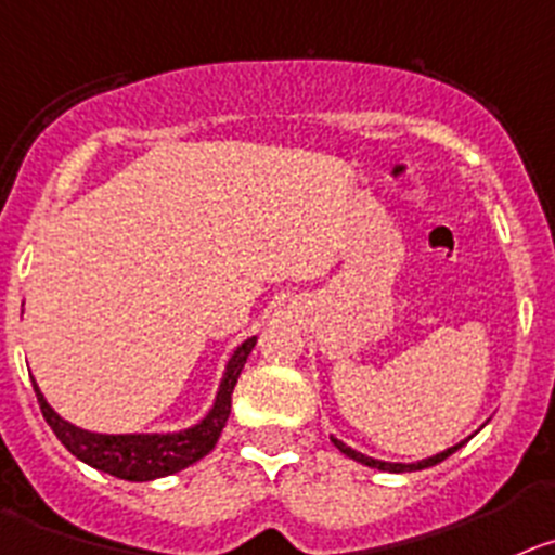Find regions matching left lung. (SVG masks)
<instances>
[{"mask_svg":"<svg viewBox=\"0 0 555 555\" xmlns=\"http://www.w3.org/2000/svg\"><path fill=\"white\" fill-rule=\"evenodd\" d=\"M331 441H334V447L339 449V452L345 454V457L356 460V463H361V465H370V468H377V470H388V474H411V470H422V468H429V465H438V463H443V460H447L449 454H454V452H457V449L463 447V443L468 441V438H465V441H460V443H454V447L443 449V452L433 454V457H427V460H416V463H386V460H375V457H366V454L356 452V449H350L348 443H345V441H339V438H334V435H331Z\"/></svg>","mask_w":555,"mask_h":555,"instance_id":"left-lung-1","label":"left lung"}]
</instances>
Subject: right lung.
<instances>
[{
	"label": "right lung",
	"mask_w": 555,
	"mask_h": 555,
	"mask_svg": "<svg viewBox=\"0 0 555 555\" xmlns=\"http://www.w3.org/2000/svg\"><path fill=\"white\" fill-rule=\"evenodd\" d=\"M254 345H257V336H248L246 341H241L232 350L210 411L196 424L185 429H175V433H92V429L76 427L67 418H62L46 402L38 383L33 380L35 397H38L40 411H43L49 427L54 429L62 447L74 457L103 470V474L117 476V479L153 481L160 479V476H172L178 470L189 468V465H194L196 460H202L216 447L221 429H224L227 418H230L232 388H235Z\"/></svg>",
	"instance_id": "1"
}]
</instances>
